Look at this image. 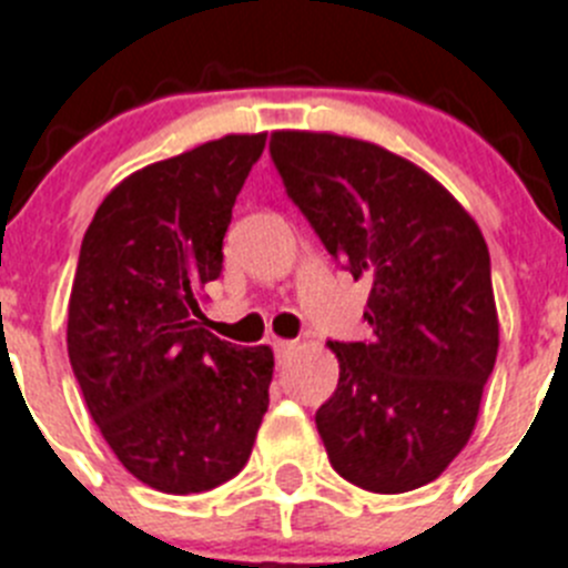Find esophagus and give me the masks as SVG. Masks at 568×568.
Segmentation results:
<instances>
[{
  "instance_id": "1",
  "label": "esophagus",
  "mask_w": 568,
  "mask_h": 568,
  "mask_svg": "<svg viewBox=\"0 0 568 568\" xmlns=\"http://www.w3.org/2000/svg\"><path fill=\"white\" fill-rule=\"evenodd\" d=\"M273 348H275V357H278V361H284V357H290L295 348H298V341H275Z\"/></svg>"
}]
</instances>
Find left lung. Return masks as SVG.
Returning a JSON list of instances; mask_svg holds the SVG:
<instances>
[{
	"label": "left lung",
	"instance_id": "8db88e82",
	"mask_svg": "<svg viewBox=\"0 0 568 568\" xmlns=\"http://www.w3.org/2000/svg\"><path fill=\"white\" fill-rule=\"evenodd\" d=\"M270 154L324 247L372 281V341H329L341 379L315 425L332 467L368 493L428 485L470 439L496 366L485 236L442 182L383 145L281 129Z\"/></svg>",
	"mask_w": 568,
	"mask_h": 568
}]
</instances>
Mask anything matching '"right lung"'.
Returning a JSON list of instances; mask_svg holds the SVG:
<instances>
[{
  "label": "right lung",
  "instance_id": "1",
  "mask_svg": "<svg viewBox=\"0 0 568 568\" xmlns=\"http://www.w3.org/2000/svg\"><path fill=\"white\" fill-rule=\"evenodd\" d=\"M267 132L225 134L118 182L81 242L67 352L98 430L138 481L171 496L225 485L270 405L273 348L202 326V290Z\"/></svg>",
  "mask_w": 568,
  "mask_h": 568
}]
</instances>
